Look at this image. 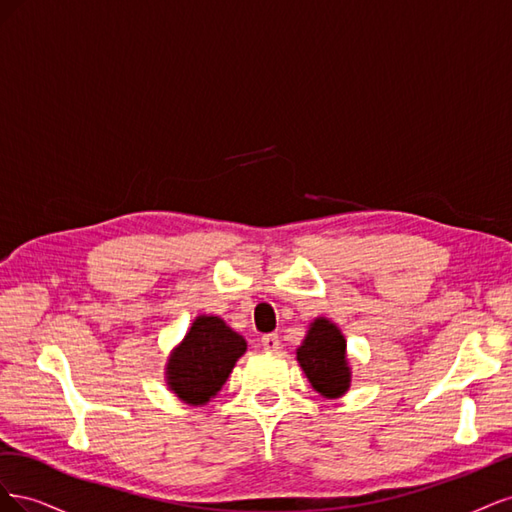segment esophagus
<instances>
[{"instance_id": "1", "label": "esophagus", "mask_w": 512, "mask_h": 512, "mask_svg": "<svg viewBox=\"0 0 512 512\" xmlns=\"http://www.w3.org/2000/svg\"><path fill=\"white\" fill-rule=\"evenodd\" d=\"M260 344H262V348H265L267 352H277L282 348V344H280V337H277L275 333H269V335H262V339H260Z\"/></svg>"}]
</instances>
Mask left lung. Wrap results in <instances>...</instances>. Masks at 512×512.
Segmentation results:
<instances>
[{
	"mask_svg": "<svg viewBox=\"0 0 512 512\" xmlns=\"http://www.w3.org/2000/svg\"><path fill=\"white\" fill-rule=\"evenodd\" d=\"M297 361L314 391L337 399L350 391L352 367L346 352V337L329 318L309 322L305 339L297 348Z\"/></svg>",
	"mask_w": 512,
	"mask_h": 512,
	"instance_id": "obj_1",
	"label": "left lung"
}]
</instances>
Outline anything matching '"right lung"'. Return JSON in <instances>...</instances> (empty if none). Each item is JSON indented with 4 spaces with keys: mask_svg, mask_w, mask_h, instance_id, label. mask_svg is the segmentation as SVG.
Listing matches in <instances>:
<instances>
[{
    "mask_svg": "<svg viewBox=\"0 0 512 512\" xmlns=\"http://www.w3.org/2000/svg\"><path fill=\"white\" fill-rule=\"evenodd\" d=\"M245 350L243 335L232 331L220 316H196L166 359L164 380L168 391L188 406H207L222 391Z\"/></svg>",
    "mask_w": 512,
    "mask_h": 512,
    "instance_id": "right-lung-1",
    "label": "right lung"
}]
</instances>
